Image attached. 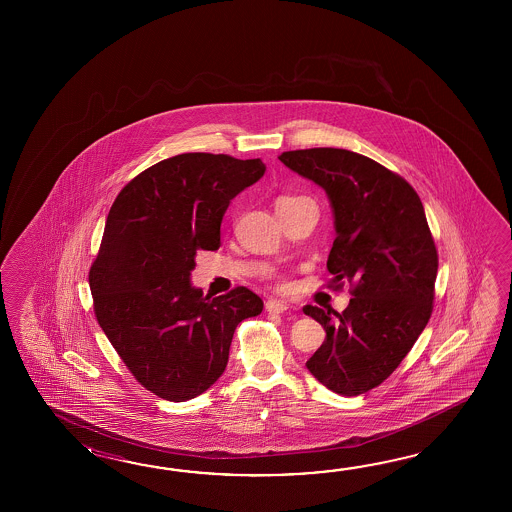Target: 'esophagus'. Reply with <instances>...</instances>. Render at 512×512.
<instances>
[{
    "instance_id": "34e87169",
    "label": "esophagus",
    "mask_w": 512,
    "mask_h": 512,
    "mask_svg": "<svg viewBox=\"0 0 512 512\" xmlns=\"http://www.w3.org/2000/svg\"><path fill=\"white\" fill-rule=\"evenodd\" d=\"M265 309H267V313L280 315V313H285L289 309V305L285 304V302H280V300H267L265 302Z\"/></svg>"
}]
</instances>
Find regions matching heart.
I'll use <instances>...</instances> for the list:
<instances>
[{"label": "heart", "mask_w": 512, "mask_h": 512, "mask_svg": "<svg viewBox=\"0 0 512 512\" xmlns=\"http://www.w3.org/2000/svg\"><path fill=\"white\" fill-rule=\"evenodd\" d=\"M294 199H298V197L280 196L278 199H276V207H278V205H283V203L294 201Z\"/></svg>", "instance_id": "heart-1"}]
</instances>
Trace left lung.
Segmentation results:
<instances>
[{"instance_id": "obj_1", "label": "left lung", "mask_w": 512, "mask_h": 512, "mask_svg": "<svg viewBox=\"0 0 512 512\" xmlns=\"http://www.w3.org/2000/svg\"><path fill=\"white\" fill-rule=\"evenodd\" d=\"M278 159L326 190L337 232L327 271L355 282L342 313L305 305L326 329L305 366L331 392L360 395L392 375L432 315L437 251L425 208L401 175L360 153L311 148Z\"/></svg>"}]
</instances>
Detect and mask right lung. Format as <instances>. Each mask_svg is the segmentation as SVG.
I'll return each instance as SVG.
<instances>
[{
	"label": "right lung",
	"instance_id": "add662e5",
	"mask_svg": "<svg viewBox=\"0 0 512 512\" xmlns=\"http://www.w3.org/2000/svg\"><path fill=\"white\" fill-rule=\"evenodd\" d=\"M263 174L260 159L181 153L131 179L111 205L89 271L95 315L133 377L161 399L207 392L238 324L263 309L247 287L210 298L190 282L197 251L219 249L230 201Z\"/></svg>",
	"mask_w": 512,
	"mask_h": 512
}]
</instances>
